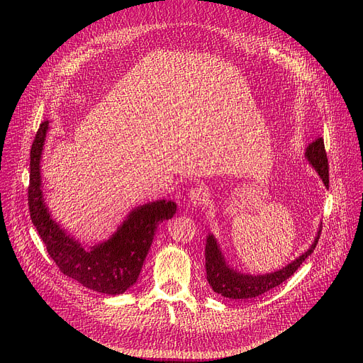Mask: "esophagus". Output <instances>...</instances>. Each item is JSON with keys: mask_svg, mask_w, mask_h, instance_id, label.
Listing matches in <instances>:
<instances>
[{"mask_svg": "<svg viewBox=\"0 0 363 363\" xmlns=\"http://www.w3.org/2000/svg\"><path fill=\"white\" fill-rule=\"evenodd\" d=\"M188 196H189V201H191L194 205H202V203H205L206 201L210 199V192H208V189L199 185V186L192 188V189L188 192Z\"/></svg>", "mask_w": 363, "mask_h": 363, "instance_id": "obj_1", "label": "esophagus"}]
</instances>
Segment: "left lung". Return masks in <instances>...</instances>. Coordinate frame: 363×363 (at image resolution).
Here are the masks:
<instances>
[{
    "instance_id": "1",
    "label": "left lung",
    "mask_w": 363,
    "mask_h": 363,
    "mask_svg": "<svg viewBox=\"0 0 363 363\" xmlns=\"http://www.w3.org/2000/svg\"><path fill=\"white\" fill-rule=\"evenodd\" d=\"M306 157L320 175L326 188H329V164H328V157L325 150V142L322 138H318L315 142H312L307 146ZM318 241H319V233L312 247H310L304 254H301L298 258H296L293 263L283 267L281 270L270 274L251 276V274H241L230 269L217 245L216 238L213 235H208V238H206V245H205L206 280H208L210 286L216 293L228 298L245 300V298L262 296L266 291L280 286L290 276H293L294 272L300 267V264L313 252Z\"/></svg>"
}]
</instances>
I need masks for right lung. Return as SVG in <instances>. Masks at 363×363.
<instances>
[{
  "instance_id": "obj_1",
  "label": "right lung",
  "mask_w": 363,
  "mask_h": 363,
  "mask_svg": "<svg viewBox=\"0 0 363 363\" xmlns=\"http://www.w3.org/2000/svg\"><path fill=\"white\" fill-rule=\"evenodd\" d=\"M48 121L40 123L30 152L28 210L51 260L59 270L103 294H122L132 287L142 270L155 231L164 220L174 217L172 201L149 202L133 210L123 225L106 242L86 250L50 218L41 194L40 160Z\"/></svg>"
}]
</instances>
